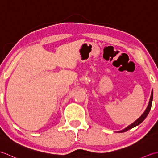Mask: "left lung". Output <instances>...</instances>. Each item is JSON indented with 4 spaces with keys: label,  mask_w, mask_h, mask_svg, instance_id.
<instances>
[{
    "label": "left lung",
    "mask_w": 158,
    "mask_h": 158,
    "mask_svg": "<svg viewBox=\"0 0 158 158\" xmlns=\"http://www.w3.org/2000/svg\"><path fill=\"white\" fill-rule=\"evenodd\" d=\"M152 100H153V90H152V95H151V98H150L149 102V105H148V106H147V109H146V110H145V111L144 112L143 115H142L141 116H140V117H139V118L138 119H137L136 121H135V122L132 123L131 124V125H130L129 126H127V127H126L125 129H123V130L119 131V132H126V131L129 130H130V129H132V128H133V127H135V126L139 125L140 123H141L143 122V121L145 120V119L146 118L147 115H148L149 111H150L151 108H152Z\"/></svg>",
    "instance_id": "obj_1"
}]
</instances>
